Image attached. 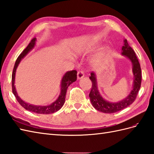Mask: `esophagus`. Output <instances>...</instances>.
Returning <instances> with one entry per match:
<instances>
[{"mask_svg":"<svg viewBox=\"0 0 154 154\" xmlns=\"http://www.w3.org/2000/svg\"><path fill=\"white\" fill-rule=\"evenodd\" d=\"M84 76V74L82 71H78L77 73V78L78 80H80L82 78H83Z\"/></svg>","mask_w":154,"mask_h":154,"instance_id":"esophagus-1","label":"esophagus"}]
</instances>
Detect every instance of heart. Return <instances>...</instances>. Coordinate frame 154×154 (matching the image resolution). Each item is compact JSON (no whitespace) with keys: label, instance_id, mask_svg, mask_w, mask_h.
I'll return each mask as SVG.
<instances>
[{"label":"heart","instance_id":"b5f03b06","mask_svg":"<svg viewBox=\"0 0 154 154\" xmlns=\"http://www.w3.org/2000/svg\"><path fill=\"white\" fill-rule=\"evenodd\" d=\"M92 48H95V46H93ZM107 51L106 48H103V50H101L99 53L95 54L93 57H91V60H90V62H91V64L93 66H98L103 61V60L105 57Z\"/></svg>","mask_w":154,"mask_h":154}]
</instances>
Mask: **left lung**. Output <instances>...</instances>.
<instances>
[{
  "instance_id": "left-lung-1",
  "label": "left lung",
  "mask_w": 154,
  "mask_h": 154,
  "mask_svg": "<svg viewBox=\"0 0 154 154\" xmlns=\"http://www.w3.org/2000/svg\"><path fill=\"white\" fill-rule=\"evenodd\" d=\"M123 42L124 44L122 48V55L128 58L131 62L133 74V88L128 95L118 102H110V101L106 100L103 98L99 92L98 86H97L96 74L93 72L91 73V76L89 77L92 82V88L89 95L90 100L93 106L96 110L103 113H114L131 105L135 100L140 88L142 76L140 63L138 62L134 50L127 42V40L124 39Z\"/></svg>"
}]
</instances>
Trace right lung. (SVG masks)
<instances>
[{
	"instance_id": "add662e5",
	"label": "right lung",
	"mask_w": 154,
	"mask_h": 154,
	"mask_svg": "<svg viewBox=\"0 0 154 154\" xmlns=\"http://www.w3.org/2000/svg\"><path fill=\"white\" fill-rule=\"evenodd\" d=\"M36 38H34L31 40V42L29 44L27 47L22 51V53L19 55L13 69L12 76V92L14 96L16 97L18 103L21 104V106H23L25 109L29 111H31L37 114H50L54 113V112L58 111L61 109V107L63 106L65 101L66 93L67 88L69 86L72 84L73 82L76 81L77 78V72L76 70H71L66 72L61 79V91L58 97V98L56 99L54 102L52 103L50 105L46 106H41V105H35V104H30L25 102L23 100H22L20 96L18 95L17 92L16 91V86H15V78H16V72L18 65H20L21 61L23 59L26 55H27L32 49L35 48L36 45Z\"/></svg>"
}]
</instances>
